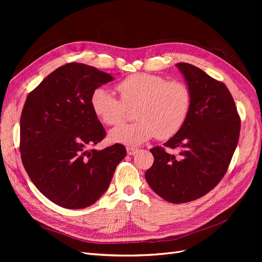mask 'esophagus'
I'll return each mask as SVG.
<instances>
[{
  "label": "esophagus",
  "instance_id": "obj_1",
  "mask_svg": "<svg viewBox=\"0 0 262 262\" xmlns=\"http://www.w3.org/2000/svg\"><path fill=\"white\" fill-rule=\"evenodd\" d=\"M126 149H127L128 155H135V154L138 153V150H139V148L136 147V146H128Z\"/></svg>",
  "mask_w": 262,
  "mask_h": 262
}]
</instances>
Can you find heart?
Instances as JSON below:
<instances>
[{"label":"heart","mask_w":262,"mask_h":262,"mask_svg":"<svg viewBox=\"0 0 262 262\" xmlns=\"http://www.w3.org/2000/svg\"><path fill=\"white\" fill-rule=\"evenodd\" d=\"M116 89L120 99L105 88H96L90 96L94 115L109 126L121 125L135 109L138 121L110 133L114 142L136 145L154 136L169 139L181 130L191 112L192 91L182 80L135 73L121 79Z\"/></svg>","instance_id":"heart-1"}]
</instances>
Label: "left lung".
<instances>
[{"mask_svg": "<svg viewBox=\"0 0 262 262\" xmlns=\"http://www.w3.org/2000/svg\"><path fill=\"white\" fill-rule=\"evenodd\" d=\"M192 91L190 115L176 135L162 146L150 148L154 163L145 180L170 203L198 200L224 177L237 147L241 120L232 96L222 81L187 62L176 64ZM178 148V157L165 147Z\"/></svg>", "mask_w": 262, "mask_h": 262, "instance_id": "left-lung-1", "label": "left lung"}]
</instances>
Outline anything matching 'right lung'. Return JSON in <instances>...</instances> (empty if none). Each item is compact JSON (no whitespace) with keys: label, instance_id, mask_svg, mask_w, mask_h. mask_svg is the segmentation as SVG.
Segmentation results:
<instances>
[{"label":"right lung","instance_id":"right-lung-1","mask_svg":"<svg viewBox=\"0 0 262 262\" xmlns=\"http://www.w3.org/2000/svg\"><path fill=\"white\" fill-rule=\"evenodd\" d=\"M114 80L94 67H59L27 95L20 119V152L36 188L60 207L80 209L98 201L126 156L120 143L102 150L106 130L90 105L91 93Z\"/></svg>","mask_w":262,"mask_h":262}]
</instances>
